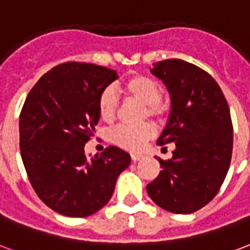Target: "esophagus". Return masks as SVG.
Segmentation results:
<instances>
[{
    "mask_svg": "<svg viewBox=\"0 0 250 250\" xmlns=\"http://www.w3.org/2000/svg\"><path fill=\"white\" fill-rule=\"evenodd\" d=\"M140 159H143V155H140V153H131V160L132 162H139Z\"/></svg>",
    "mask_w": 250,
    "mask_h": 250,
    "instance_id": "1",
    "label": "esophagus"
}]
</instances>
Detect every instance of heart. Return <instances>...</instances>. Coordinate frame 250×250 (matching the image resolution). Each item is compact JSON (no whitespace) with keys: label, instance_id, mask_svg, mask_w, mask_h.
I'll use <instances>...</instances> for the list:
<instances>
[{"label":"heart","instance_id":"heart-1","mask_svg":"<svg viewBox=\"0 0 250 250\" xmlns=\"http://www.w3.org/2000/svg\"><path fill=\"white\" fill-rule=\"evenodd\" d=\"M120 90L125 97L130 101L139 102L143 104L142 118H152L156 122H163L167 115L166 106L162 103L163 88L158 81L138 74L131 78L125 79L120 84ZM119 102L115 92L111 87L102 90L98 98V114L103 122L110 123L115 119ZM155 136V127L152 123H143V125L130 127V125H118L111 132V140L120 148L128 151H139L148 140Z\"/></svg>","mask_w":250,"mask_h":250}]
</instances>
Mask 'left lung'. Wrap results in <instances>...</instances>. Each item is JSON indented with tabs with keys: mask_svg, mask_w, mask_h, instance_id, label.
<instances>
[{
	"mask_svg": "<svg viewBox=\"0 0 250 250\" xmlns=\"http://www.w3.org/2000/svg\"><path fill=\"white\" fill-rule=\"evenodd\" d=\"M152 73L167 84L172 110L158 146L175 143L172 159L147 186L155 204L187 214L213 200L228 173L233 125L227 99L212 75L183 59H166Z\"/></svg>",
	"mask_w": 250,
	"mask_h": 250,
	"instance_id": "8db88e82",
	"label": "left lung"
}]
</instances>
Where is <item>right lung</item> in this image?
<instances>
[{"label": "right lung", "mask_w": 250, "mask_h": 250, "mask_svg": "<svg viewBox=\"0 0 250 250\" xmlns=\"http://www.w3.org/2000/svg\"><path fill=\"white\" fill-rule=\"evenodd\" d=\"M115 79V71L103 66L61 63L41 77L22 106V162L38 197L58 213L86 217L98 212L130 166V155L114 146L91 160L84 155L99 120V94Z\"/></svg>", "instance_id": "obj_1"}]
</instances>
